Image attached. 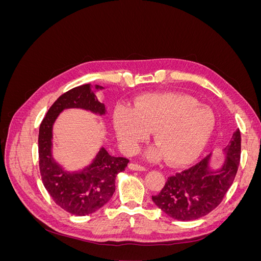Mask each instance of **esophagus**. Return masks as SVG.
Instances as JSON below:
<instances>
[{
  "mask_svg": "<svg viewBox=\"0 0 261 261\" xmlns=\"http://www.w3.org/2000/svg\"><path fill=\"white\" fill-rule=\"evenodd\" d=\"M128 168L132 170V171H140V172H144V171H147V169L145 167H143V165H139L137 163H129Z\"/></svg>",
  "mask_w": 261,
  "mask_h": 261,
  "instance_id": "34e87169",
  "label": "esophagus"
}]
</instances>
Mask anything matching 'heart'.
Listing matches in <instances>:
<instances>
[{
	"instance_id": "1",
	"label": "heart",
	"mask_w": 261,
	"mask_h": 261,
	"mask_svg": "<svg viewBox=\"0 0 261 261\" xmlns=\"http://www.w3.org/2000/svg\"><path fill=\"white\" fill-rule=\"evenodd\" d=\"M113 123L117 138L128 153H136L154 130L158 147L147 152L148 159L167 158L171 165H184L195 161L206 148L217 117L210 107L192 96L164 92L146 94L133 109L118 107Z\"/></svg>"
}]
</instances>
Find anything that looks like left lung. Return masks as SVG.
I'll return each mask as SVG.
<instances>
[{
  "instance_id": "obj_1",
  "label": "left lung",
  "mask_w": 261,
  "mask_h": 261,
  "mask_svg": "<svg viewBox=\"0 0 261 261\" xmlns=\"http://www.w3.org/2000/svg\"><path fill=\"white\" fill-rule=\"evenodd\" d=\"M222 165L212 169L211 154L200 162L170 176L162 191L152 196L164 213L179 221H192L208 215L224 198L238 173L241 160V132L236 130L223 149Z\"/></svg>"
}]
</instances>
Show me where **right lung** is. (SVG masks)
Segmentation results:
<instances>
[{
  "label": "right lung",
  "instance_id": "add662e5",
  "mask_svg": "<svg viewBox=\"0 0 261 261\" xmlns=\"http://www.w3.org/2000/svg\"><path fill=\"white\" fill-rule=\"evenodd\" d=\"M101 86L90 84L75 87L63 93L49 109L39 128V168L42 183L54 202L75 216L96 212L110 201L115 192V179L129 162L122 156H112L102 147L92 162L80 171L68 172L52 155L53 125L66 109H83L98 115L107 110L96 96Z\"/></svg>",
  "mask_w": 261,
  "mask_h": 261
}]
</instances>
